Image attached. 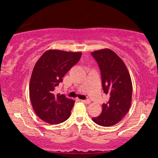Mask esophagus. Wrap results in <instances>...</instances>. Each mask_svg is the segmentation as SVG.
<instances>
[{
	"instance_id": "obj_1",
	"label": "esophagus",
	"mask_w": 158,
	"mask_h": 158,
	"mask_svg": "<svg viewBox=\"0 0 158 158\" xmlns=\"http://www.w3.org/2000/svg\"><path fill=\"white\" fill-rule=\"evenodd\" d=\"M81 101L83 103H85V104H89V103H90V100H89V99H87V100H82V99H81Z\"/></svg>"
}]
</instances>
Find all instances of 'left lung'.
Here are the masks:
<instances>
[{"label":"left lung","mask_w":158,"mask_h":158,"mask_svg":"<svg viewBox=\"0 0 158 158\" xmlns=\"http://www.w3.org/2000/svg\"><path fill=\"white\" fill-rule=\"evenodd\" d=\"M97 61L102 76L104 93L109 96L102 104V111L92 119L99 126H112L122 120L131 104L132 82L124 61L113 50L105 48L91 52Z\"/></svg>","instance_id":"left-lung-1"}]
</instances>
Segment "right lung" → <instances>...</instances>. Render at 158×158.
Masks as SVG:
<instances>
[{"instance_id":"right-lung-1","label":"right lung","mask_w":158,"mask_h":158,"mask_svg":"<svg viewBox=\"0 0 158 158\" xmlns=\"http://www.w3.org/2000/svg\"><path fill=\"white\" fill-rule=\"evenodd\" d=\"M81 56V52L48 50L35 63L29 88L30 99L36 115L45 123L59 124L70 117L75 102L63 94H54V90Z\"/></svg>"}]
</instances>
